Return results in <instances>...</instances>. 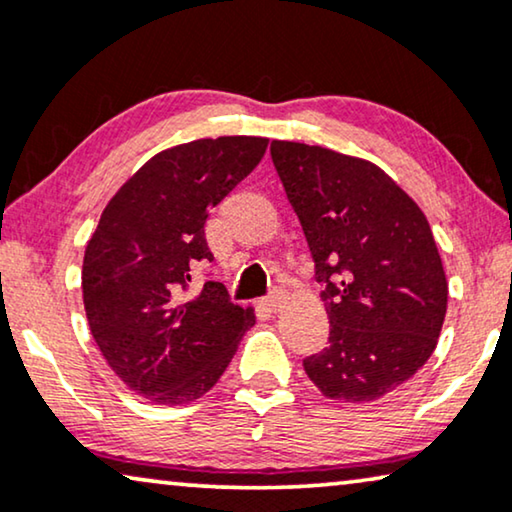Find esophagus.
Returning <instances> with one entry per match:
<instances>
[{"instance_id":"1","label":"esophagus","mask_w":512,"mask_h":512,"mask_svg":"<svg viewBox=\"0 0 512 512\" xmlns=\"http://www.w3.org/2000/svg\"><path fill=\"white\" fill-rule=\"evenodd\" d=\"M283 292H273L271 297H266L264 299V306L269 308V313H278L280 311V306H283Z\"/></svg>"}]
</instances>
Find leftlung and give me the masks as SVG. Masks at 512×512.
Returning <instances> with one entry per match:
<instances>
[{
  "mask_svg": "<svg viewBox=\"0 0 512 512\" xmlns=\"http://www.w3.org/2000/svg\"><path fill=\"white\" fill-rule=\"evenodd\" d=\"M325 285L329 345L304 359L329 399L373 403L413 378L434 352L448 280L422 208L362 157L271 141Z\"/></svg>",
  "mask_w": 512,
  "mask_h": 512,
  "instance_id": "left-lung-1",
  "label": "left lung"
}]
</instances>
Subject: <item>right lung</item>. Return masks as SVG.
Listing matches in <instances>:
<instances>
[{
    "mask_svg": "<svg viewBox=\"0 0 512 512\" xmlns=\"http://www.w3.org/2000/svg\"><path fill=\"white\" fill-rule=\"evenodd\" d=\"M264 136L167 148L129 176L102 211L83 257V306L99 352L129 390L164 406L204 397L232 362L255 311L222 283L185 299L190 266L213 259L208 211L253 171Z\"/></svg>",
    "mask_w": 512,
    "mask_h": 512,
    "instance_id": "obj_1",
    "label": "right lung"
}]
</instances>
